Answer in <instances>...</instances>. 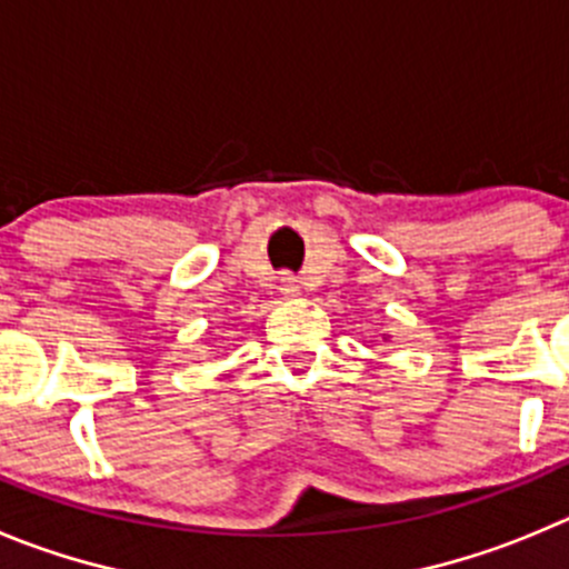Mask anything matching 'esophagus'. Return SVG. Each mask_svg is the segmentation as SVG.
Listing matches in <instances>:
<instances>
[{
  "label": "esophagus",
  "mask_w": 569,
  "mask_h": 569,
  "mask_svg": "<svg viewBox=\"0 0 569 569\" xmlns=\"http://www.w3.org/2000/svg\"><path fill=\"white\" fill-rule=\"evenodd\" d=\"M296 279H290V276H284V279H281V290H284V293H296V284H293Z\"/></svg>",
  "instance_id": "1"
}]
</instances>
